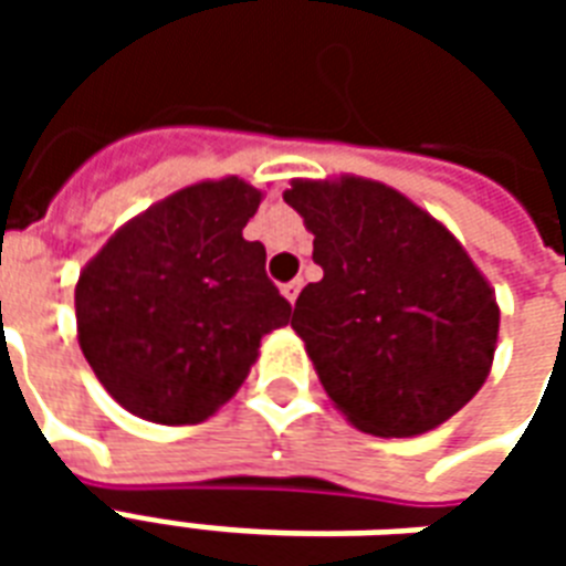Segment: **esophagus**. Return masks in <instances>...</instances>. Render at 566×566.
Returning a JSON list of instances; mask_svg holds the SVG:
<instances>
[{"instance_id":"obj_1","label":"esophagus","mask_w":566,"mask_h":566,"mask_svg":"<svg viewBox=\"0 0 566 566\" xmlns=\"http://www.w3.org/2000/svg\"><path fill=\"white\" fill-rule=\"evenodd\" d=\"M300 291H303V282H300V279H294V282H287L282 287L284 300H287L291 306H294V303H296V296H300Z\"/></svg>"}]
</instances>
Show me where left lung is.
I'll use <instances>...</instances> for the list:
<instances>
[{
  "label": "left lung",
  "instance_id": "left-lung-1",
  "mask_svg": "<svg viewBox=\"0 0 566 566\" xmlns=\"http://www.w3.org/2000/svg\"><path fill=\"white\" fill-rule=\"evenodd\" d=\"M284 202L324 270L291 327L333 406L373 437H418L461 412L494 364L500 308L446 223L360 175L294 178Z\"/></svg>",
  "mask_w": 566,
  "mask_h": 566
}]
</instances>
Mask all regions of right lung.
Segmentation results:
<instances>
[{"instance_id": "right-lung-1", "label": "right lung", "mask_w": 566, "mask_h": 566, "mask_svg": "<svg viewBox=\"0 0 566 566\" xmlns=\"http://www.w3.org/2000/svg\"><path fill=\"white\" fill-rule=\"evenodd\" d=\"M263 190L181 187L117 230L75 284L78 343L103 388L154 424H199L233 397L260 339L291 318L266 248L242 230Z\"/></svg>"}]
</instances>
